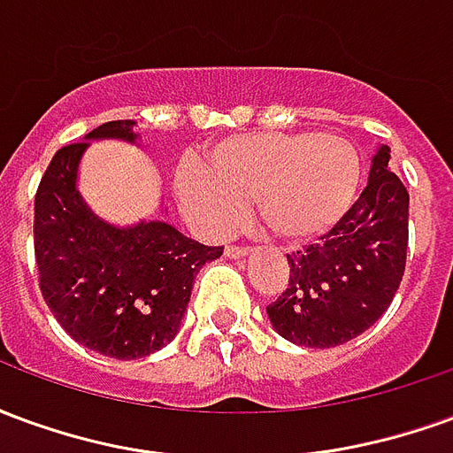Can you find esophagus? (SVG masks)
Segmentation results:
<instances>
[{"label":"esophagus","mask_w":453,"mask_h":453,"mask_svg":"<svg viewBox=\"0 0 453 453\" xmlns=\"http://www.w3.org/2000/svg\"><path fill=\"white\" fill-rule=\"evenodd\" d=\"M226 257H230V259H242V257H247V247L227 245L226 247Z\"/></svg>","instance_id":"1"}]
</instances>
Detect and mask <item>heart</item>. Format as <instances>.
<instances>
[{
    "label": "heart",
    "instance_id": "1",
    "mask_svg": "<svg viewBox=\"0 0 453 453\" xmlns=\"http://www.w3.org/2000/svg\"><path fill=\"white\" fill-rule=\"evenodd\" d=\"M206 165H184L174 181L179 203L196 226L226 235L255 203L259 227L284 245L330 233L361 181L357 148L318 130L230 135L208 148Z\"/></svg>",
    "mask_w": 453,
    "mask_h": 453
}]
</instances>
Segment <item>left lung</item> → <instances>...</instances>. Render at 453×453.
I'll list each match as a JSON object with an SVG mask.
<instances>
[{
  "label": "left lung",
  "instance_id": "left-lung-1",
  "mask_svg": "<svg viewBox=\"0 0 453 453\" xmlns=\"http://www.w3.org/2000/svg\"><path fill=\"white\" fill-rule=\"evenodd\" d=\"M390 148L371 159L369 184L347 216L288 259V286L266 315L284 340L327 349L359 337L388 311L405 272L410 196L388 167Z\"/></svg>",
  "mask_w": 453,
  "mask_h": 453
}]
</instances>
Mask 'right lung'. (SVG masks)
Wrapping results in <instances>:
<instances>
[{
    "label": "right lung",
    "mask_w": 453,
    "mask_h": 453,
    "mask_svg": "<svg viewBox=\"0 0 453 453\" xmlns=\"http://www.w3.org/2000/svg\"><path fill=\"white\" fill-rule=\"evenodd\" d=\"M135 120H109L55 152L35 194L34 247L45 303L74 342L111 359L167 347L198 269L223 255L165 220L111 226L87 206L77 172L92 140L135 142Z\"/></svg>",
    "instance_id": "obj_1"
}]
</instances>
